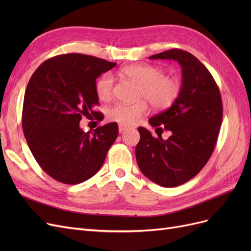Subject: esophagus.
Instances as JSON below:
<instances>
[{"label": "esophagus", "mask_w": 251, "mask_h": 251, "mask_svg": "<svg viewBox=\"0 0 251 251\" xmlns=\"http://www.w3.org/2000/svg\"><path fill=\"white\" fill-rule=\"evenodd\" d=\"M118 128H119V133H124L126 130H127L128 126H125V125H119Z\"/></svg>", "instance_id": "1"}]
</instances>
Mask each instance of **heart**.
<instances>
[{
	"label": "heart",
	"instance_id": "1",
	"mask_svg": "<svg viewBox=\"0 0 251 251\" xmlns=\"http://www.w3.org/2000/svg\"><path fill=\"white\" fill-rule=\"evenodd\" d=\"M121 73L139 83L138 98L143 100L135 103L118 102L113 104L108 109L107 116L114 123L125 126L134 125L148 113L147 101L156 110H165L172 107L180 95V81L175 77L166 76L163 70L158 67L148 64L131 65L123 68ZM95 91L100 100H111L114 91V77L110 72L103 73L97 79Z\"/></svg>",
	"mask_w": 251,
	"mask_h": 251
}]
</instances>
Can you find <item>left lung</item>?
<instances>
[{
  "label": "left lung",
  "instance_id": "1",
  "mask_svg": "<svg viewBox=\"0 0 251 251\" xmlns=\"http://www.w3.org/2000/svg\"><path fill=\"white\" fill-rule=\"evenodd\" d=\"M150 59L177 60L182 70V86L172 107L149 120L151 126H163L172 135L163 140L161 134L156 138L139 126L136 160L151 181L175 187L194 178L214 151L222 124V98L207 68L189 52L171 49Z\"/></svg>",
  "mask_w": 251,
  "mask_h": 251
}]
</instances>
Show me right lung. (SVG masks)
<instances>
[{
    "mask_svg": "<svg viewBox=\"0 0 251 251\" xmlns=\"http://www.w3.org/2000/svg\"><path fill=\"white\" fill-rule=\"evenodd\" d=\"M115 66L98 57L68 53L47 59L30 78L23 104V131L36 162L56 181L78 184L93 177L116 140V123L93 132H83L79 126L82 116L103 118L94 111L100 103L96 78Z\"/></svg>",
    "mask_w": 251,
    "mask_h": 251,
    "instance_id": "obj_1",
    "label": "right lung"
}]
</instances>
